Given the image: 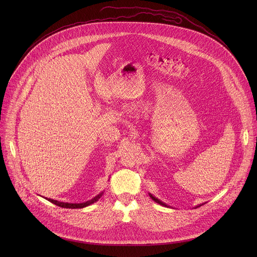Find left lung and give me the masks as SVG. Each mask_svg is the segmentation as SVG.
Masks as SVG:
<instances>
[{
  "label": "left lung",
  "instance_id": "8db88e82",
  "mask_svg": "<svg viewBox=\"0 0 257 257\" xmlns=\"http://www.w3.org/2000/svg\"><path fill=\"white\" fill-rule=\"evenodd\" d=\"M149 197H150V198H151V199H152V200H153V201H154V202H156V203H158V204H159V205H162V206H164V207H169V206H167V205H166V204H165V203H163V202H162V201H160V200H159V199H157V198H156V197H154V196H153V195H152V194H150V193H149ZM200 206H201V205H200ZM200 206H197V207H200Z\"/></svg>",
  "mask_w": 257,
  "mask_h": 257
}]
</instances>
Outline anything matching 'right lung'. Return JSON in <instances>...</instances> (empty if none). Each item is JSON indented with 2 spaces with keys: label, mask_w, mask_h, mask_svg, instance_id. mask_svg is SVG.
I'll list each match as a JSON object with an SVG mask.
<instances>
[{
  "label": "right lung",
  "mask_w": 257,
  "mask_h": 257,
  "mask_svg": "<svg viewBox=\"0 0 257 257\" xmlns=\"http://www.w3.org/2000/svg\"><path fill=\"white\" fill-rule=\"evenodd\" d=\"M104 192L100 193L99 195L95 196L94 198H92L91 200L87 201V202H84V203H65V202H59L57 200H53V199H47L45 198L47 201L51 202L52 204H55L56 206L58 207H61V208H66V209H82V208H85V207H88L92 204H94L95 202H97L102 196H103Z\"/></svg>",
  "instance_id": "obj_1"
}]
</instances>
